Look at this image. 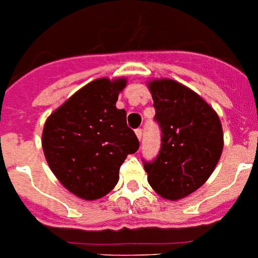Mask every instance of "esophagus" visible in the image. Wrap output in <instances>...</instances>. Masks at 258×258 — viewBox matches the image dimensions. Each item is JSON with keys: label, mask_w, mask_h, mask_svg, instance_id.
Segmentation results:
<instances>
[{"label": "esophagus", "mask_w": 258, "mask_h": 258, "mask_svg": "<svg viewBox=\"0 0 258 258\" xmlns=\"http://www.w3.org/2000/svg\"><path fill=\"white\" fill-rule=\"evenodd\" d=\"M136 136H137V139L141 141L142 139V129H136Z\"/></svg>", "instance_id": "obj_1"}]
</instances>
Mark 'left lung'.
Segmentation results:
<instances>
[{
  "mask_svg": "<svg viewBox=\"0 0 258 258\" xmlns=\"http://www.w3.org/2000/svg\"><path fill=\"white\" fill-rule=\"evenodd\" d=\"M148 86L162 135L160 153L144 161V169L158 196L177 201L213 173L224 148L221 122L207 101L180 82L161 78Z\"/></svg>",
  "mask_w": 258,
  "mask_h": 258,
  "instance_id": "left-lung-1",
  "label": "left lung"
}]
</instances>
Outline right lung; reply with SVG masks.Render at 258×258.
Returning <instances> with one entry per match:
<instances>
[{"label": "right lung", "mask_w": 258, "mask_h": 258, "mask_svg": "<svg viewBox=\"0 0 258 258\" xmlns=\"http://www.w3.org/2000/svg\"><path fill=\"white\" fill-rule=\"evenodd\" d=\"M126 78H98L76 92L47 117L42 149L68 190L82 200L104 197L118 182L119 166L139 150L126 112L117 109Z\"/></svg>", "instance_id": "add662e5"}]
</instances>
